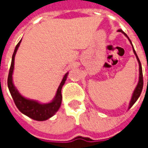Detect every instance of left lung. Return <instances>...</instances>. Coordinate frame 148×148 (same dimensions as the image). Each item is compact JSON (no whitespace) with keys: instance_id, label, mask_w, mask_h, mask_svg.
I'll use <instances>...</instances> for the list:
<instances>
[{"instance_id":"left-lung-1","label":"left lung","mask_w":148,"mask_h":148,"mask_svg":"<svg viewBox=\"0 0 148 148\" xmlns=\"http://www.w3.org/2000/svg\"><path fill=\"white\" fill-rule=\"evenodd\" d=\"M118 32H121L123 33L126 37L128 38V39L129 40V42L130 43L132 44V42H131V40L129 39V38L128 37V35L124 33V32L123 31L122 29H119ZM132 47H133V50H134V53L135 54V56H136V58L138 60V65H139V78H138V85H137V86H136V88L134 89V93L132 95V97H131V99H130V102H129V105H128V110L134 105V103L138 100V99L139 98L140 95L142 93V90H143V70H142V65H141V62H140V60L138 58V55L136 53V52H135V50L134 49V46H133V44H132Z\"/></svg>"}]
</instances>
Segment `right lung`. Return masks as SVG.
I'll return each mask as SVG.
<instances>
[{
  "label": "right lung",
  "instance_id": "right-lung-1",
  "mask_svg": "<svg viewBox=\"0 0 148 148\" xmlns=\"http://www.w3.org/2000/svg\"><path fill=\"white\" fill-rule=\"evenodd\" d=\"M21 40L16 45V47L14 49V53L12 55L11 65L10 67L8 80H7L9 90H10V93L11 95L12 98L14 99V102L16 105V107L18 108V110L22 114H24L25 115L29 117L34 120L44 121V120H47L49 118L53 116L54 114L58 112V110H59L61 104H62V88L63 85L65 84L68 72H66L64 75L62 82L60 83L58 88L57 90V92H56L54 98L53 99V100H51L49 103L43 104V103L38 102V100L28 99L25 96H23L19 92L17 88L14 86V83H13V77H12L14 67V57H15L17 50L20 47Z\"/></svg>",
  "mask_w": 148,
  "mask_h": 148
}]
</instances>
